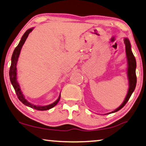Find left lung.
<instances>
[{
    "label": "left lung",
    "instance_id": "left-lung-1",
    "mask_svg": "<svg viewBox=\"0 0 146 146\" xmlns=\"http://www.w3.org/2000/svg\"><path fill=\"white\" fill-rule=\"evenodd\" d=\"M124 42L125 44V48H126V54H127V62H128V68H127V75L128 79H129V90H128V93L125 100L123 102V104L119 106L118 108L114 110L113 111L109 113L108 114L112 113H115L121 109L123 108L125 104L127 103L129 101V98L131 96L132 92H134V89L136 88V62L135 57H134L133 53L131 50V45H130V41L127 38H125L124 39Z\"/></svg>",
    "mask_w": 146,
    "mask_h": 146
}]
</instances>
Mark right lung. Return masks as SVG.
I'll return each instance as SVG.
<instances>
[{
  "mask_svg": "<svg viewBox=\"0 0 146 146\" xmlns=\"http://www.w3.org/2000/svg\"><path fill=\"white\" fill-rule=\"evenodd\" d=\"M33 28H31V29H29L27 31H26V32L23 34V35L21 37L20 41H19L18 45L17 46L16 48L14 49V52H13L12 56V62H11V66L10 67V71H9V76H10V82L12 83L13 87H14L15 92H16L17 96L18 98V99L20 100L22 103L24 104V105L28 106V107L31 108L33 109H35V110H40V111H44V110H50V109L54 107L56 104L58 103L60 99V94L59 96V98H58L56 102H54V103H52L50 105L48 106H35L33 105L30 103V102H28L27 100L25 98L24 96H23L22 92H21L20 86H19V82H17V60H18V58L19 54H20V52L21 50V48H22L23 44L25 42L26 39H27L28 35L29 34L31 33Z\"/></svg>",
  "mask_w": 146,
  "mask_h": 146,
  "instance_id": "obj_1",
  "label": "right lung"
}]
</instances>
